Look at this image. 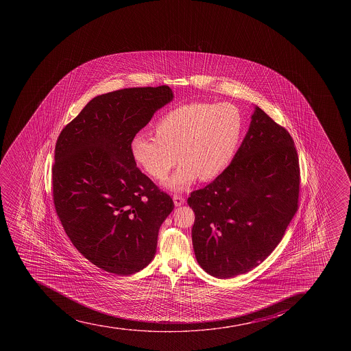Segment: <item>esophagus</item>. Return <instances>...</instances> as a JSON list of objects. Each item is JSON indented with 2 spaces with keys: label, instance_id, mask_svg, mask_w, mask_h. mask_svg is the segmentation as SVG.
<instances>
[{
  "label": "esophagus",
  "instance_id": "34e87169",
  "mask_svg": "<svg viewBox=\"0 0 351 351\" xmlns=\"http://www.w3.org/2000/svg\"><path fill=\"white\" fill-rule=\"evenodd\" d=\"M173 204L175 206H181L183 205L185 202V199L182 197V195H175L173 197Z\"/></svg>",
  "mask_w": 351,
  "mask_h": 351
}]
</instances>
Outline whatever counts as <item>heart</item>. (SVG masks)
Instances as JSON below:
<instances>
[{"label": "heart", "instance_id": "1", "mask_svg": "<svg viewBox=\"0 0 351 351\" xmlns=\"http://www.w3.org/2000/svg\"><path fill=\"white\" fill-rule=\"evenodd\" d=\"M243 132V117L232 104L190 103L168 112L156 122V135L138 134L130 144L132 159L149 176L161 181L181 168L167 186L182 191L197 176L215 178L231 161Z\"/></svg>", "mask_w": 351, "mask_h": 351}]
</instances>
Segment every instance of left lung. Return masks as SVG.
Returning a JSON list of instances; mask_svg holds the SVG:
<instances>
[{
  "label": "left lung",
  "instance_id": "left-lung-1",
  "mask_svg": "<svg viewBox=\"0 0 351 351\" xmlns=\"http://www.w3.org/2000/svg\"><path fill=\"white\" fill-rule=\"evenodd\" d=\"M300 178L291 134L256 108L229 166L189 197L200 267L214 277L230 278L263 262L299 208Z\"/></svg>",
  "mask_w": 351,
  "mask_h": 351
}]
</instances>
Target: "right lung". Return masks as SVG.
I'll list each match as a JSON object with an SVG mask.
<instances>
[{
	"mask_svg": "<svg viewBox=\"0 0 351 351\" xmlns=\"http://www.w3.org/2000/svg\"><path fill=\"white\" fill-rule=\"evenodd\" d=\"M173 99L168 86L125 88L93 98L60 132L52 199L67 237L101 270L127 276L156 254L173 199L136 167L130 144L156 110Z\"/></svg>",
	"mask_w": 351,
	"mask_h": 351,
	"instance_id": "1",
	"label": "right lung"
}]
</instances>
